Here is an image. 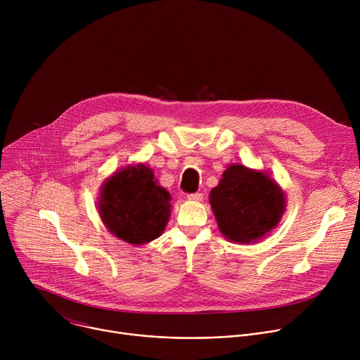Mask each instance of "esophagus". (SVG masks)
Listing matches in <instances>:
<instances>
[{"instance_id":"obj_1","label":"esophagus","mask_w":360,"mask_h":360,"mask_svg":"<svg viewBox=\"0 0 360 360\" xmlns=\"http://www.w3.org/2000/svg\"><path fill=\"white\" fill-rule=\"evenodd\" d=\"M186 198L189 200H200L203 198V193L202 192H193V193H188Z\"/></svg>"}]
</instances>
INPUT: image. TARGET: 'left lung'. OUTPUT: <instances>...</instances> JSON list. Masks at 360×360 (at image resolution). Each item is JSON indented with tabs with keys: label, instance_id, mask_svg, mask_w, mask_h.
<instances>
[{
	"label": "left lung",
	"instance_id": "8db88e82",
	"mask_svg": "<svg viewBox=\"0 0 360 360\" xmlns=\"http://www.w3.org/2000/svg\"><path fill=\"white\" fill-rule=\"evenodd\" d=\"M218 226L226 239L250 243L274 229L285 211V195L268 175L231 165L210 193Z\"/></svg>",
	"mask_w": 360,
	"mask_h": 360
}]
</instances>
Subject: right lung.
Here are the masks:
<instances>
[{
    "instance_id": "right-lung-1",
    "label": "right lung",
    "mask_w": 360,
    "mask_h": 360,
    "mask_svg": "<svg viewBox=\"0 0 360 360\" xmlns=\"http://www.w3.org/2000/svg\"><path fill=\"white\" fill-rule=\"evenodd\" d=\"M99 215L120 239L142 245L157 239L171 214V196L145 165L128 167L101 188Z\"/></svg>"
}]
</instances>
